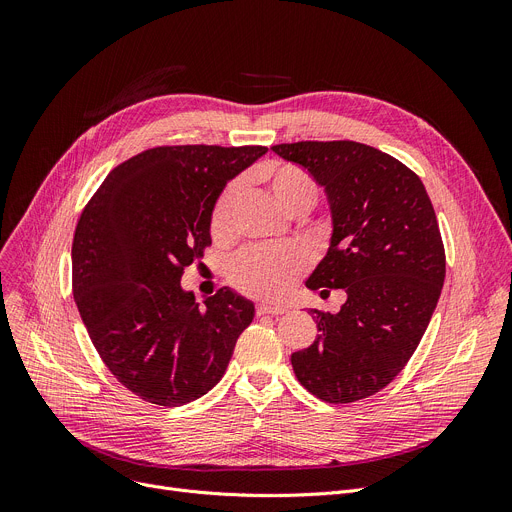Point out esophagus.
<instances>
[{
    "instance_id": "esophagus-1",
    "label": "esophagus",
    "mask_w": 512,
    "mask_h": 512,
    "mask_svg": "<svg viewBox=\"0 0 512 512\" xmlns=\"http://www.w3.org/2000/svg\"><path fill=\"white\" fill-rule=\"evenodd\" d=\"M257 315H282L286 309L282 305H267V303H259L257 305Z\"/></svg>"
}]
</instances>
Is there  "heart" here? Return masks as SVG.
<instances>
[{
  "label": "heart",
  "instance_id": "1",
  "mask_svg": "<svg viewBox=\"0 0 512 512\" xmlns=\"http://www.w3.org/2000/svg\"><path fill=\"white\" fill-rule=\"evenodd\" d=\"M261 182L286 213H303L317 199L315 180L299 166L286 161H270L259 168ZM238 182L230 184L218 197L211 211L209 230L215 240L232 234V211L238 199ZM307 265V255L297 245L251 247L242 251L230 265V282L251 297L280 299Z\"/></svg>",
  "mask_w": 512,
  "mask_h": 512
}]
</instances>
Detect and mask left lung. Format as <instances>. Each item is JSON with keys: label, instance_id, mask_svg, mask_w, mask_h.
I'll use <instances>...</instances> for the list:
<instances>
[{"label": "left lung", "instance_id": "left-lung-1", "mask_svg": "<svg viewBox=\"0 0 512 512\" xmlns=\"http://www.w3.org/2000/svg\"><path fill=\"white\" fill-rule=\"evenodd\" d=\"M324 186L332 211L326 257L307 288L338 313H315L317 338L292 353L297 380L317 398L346 405L386 388L405 369L438 305L446 255L436 211L419 176L392 155L355 141L274 145Z\"/></svg>", "mask_w": 512, "mask_h": 512}]
</instances>
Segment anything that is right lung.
<instances>
[{"mask_svg": "<svg viewBox=\"0 0 512 512\" xmlns=\"http://www.w3.org/2000/svg\"><path fill=\"white\" fill-rule=\"evenodd\" d=\"M267 147H155L114 168L80 213L72 292L101 361L139 398L180 407L207 394L255 315L220 288L199 307L180 286L211 245L209 220L228 180Z\"/></svg>", "mask_w": 512, "mask_h": 512, "instance_id": "1", "label": "right lung"}]
</instances>
